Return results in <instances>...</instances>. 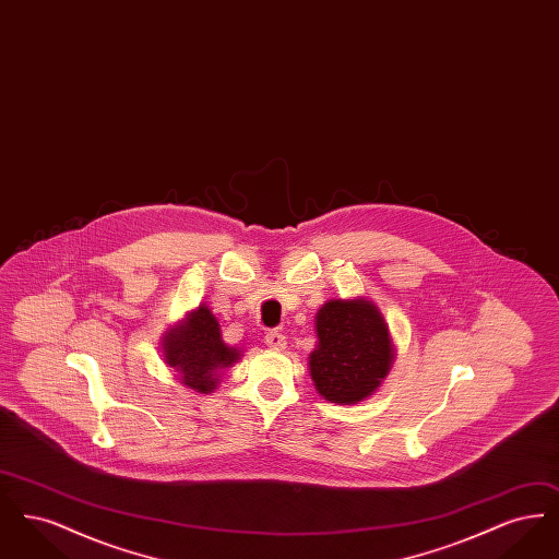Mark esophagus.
Instances as JSON below:
<instances>
[{
    "label": "esophagus",
    "mask_w": 559,
    "mask_h": 559,
    "mask_svg": "<svg viewBox=\"0 0 559 559\" xmlns=\"http://www.w3.org/2000/svg\"><path fill=\"white\" fill-rule=\"evenodd\" d=\"M264 342L272 349H285L287 347V337L283 333H278V331H267Z\"/></svg>",
    "instance_id": "1"
}]
</instances>
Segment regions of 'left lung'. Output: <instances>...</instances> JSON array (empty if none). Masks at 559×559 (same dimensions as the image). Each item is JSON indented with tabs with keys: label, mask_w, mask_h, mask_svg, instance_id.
Here are the masks:
<instances>
[{
	"label": "left lung",
	"mask_w": 559,
	"mask_h": 559,
	"mask_svg": "<svg viewBox=\"0 0 559 559\" xmlns=\"http://www.w3.org/2000/svg\"><path fill=\"white\" fill-rule=\"evenodd\" d=\"M317 347L308 358L320 396L356 404L372 396L396 360L390 326L367 297L329 299L317 312Z\"/></svg>",
	"instance_id": "8db88e82"
}]
</instances>
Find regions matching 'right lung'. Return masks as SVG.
Segmentation results:
<instances>
[{"label":"right lung","instance_id":"right-lung-1","mask_svg":"<svg viewBox=\"0 0 559 559\" xmlns=\"http://www.w3.org/2000/svg\"><path fill=\"white\" fill-rule=\"evenodd\" d=\"M160 352L165 365L178 372L180 383L199 394H212L222 371L240 358L237 347L224 344L219 322L205 304L165 331Z\"/></svg>","mask_w":559,"mask_h":559}]
</instances>
